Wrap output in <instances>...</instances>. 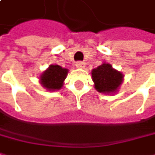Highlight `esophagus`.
Here are the masks:
<instances>
[{"label": "esophagus", "instance_id": "esophagus-1", "mask_svg": "<svg viewBox=\"0 0 155 155\" xmlns=\"http://www.w3.org/2000/svg\"><path fill=\"white\" fill-rule=\"evenodd\" d=\"M75 66L77 67L78 69H85L86 64H85L84 62H77L76 64H75Z\"/></svg>", "mask_w": 155, "mask_h": 155}]
</instances>
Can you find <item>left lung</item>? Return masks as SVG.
<instances>
[{
    "label": "left lung",
    "mask_w": 155,
    "mask_h": 155,
    "mask_svg": "<svg viewBox=\"0 0 155 155\" xmlns=\"http://www.w3.org/2000/svg\"><path fill=\"white\" fill-rule=\"evenodd\" d=\"M94 87L102 94H114L119 91L124 81V74L114 69L112 65L104 63L91 70Z\"/></svg>",
    "instance_id": "obj_1"
}]
</instances>
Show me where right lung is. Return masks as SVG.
<instances>
[{
	"mask_svg": "<svg viewBox=\"0 0 155 155\" xmlns=\"http://www.w3.org/2000/svg\"><path fill=\"white\" fill-rule=\"evenodd\" d=\"M69 69L62 68L58 64H51L40 75V83L47 91H58L64 84Z\"/></svg>",
	"mask_w": 155,
	"mask_h": 155,
	"instance_id": "add662e5",
	"label": "right lung"
}]
</instances>
